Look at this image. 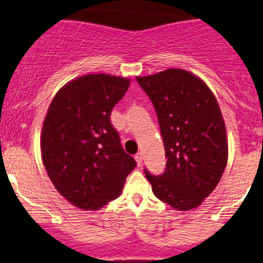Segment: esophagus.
<instances>
[{
  "instance_id": "1",
  "label": "esophagus",
  "mask_w": 263,
  "mask_h": 263,
  "mask_svg": "<svg viewBox=\"0 0 263 263\" xmlns=\"http://www.w3.org/2000/svg\"><path fill=\"white\" fill-rule=\"evenodd\" d=\"M135 159H136V162H137V166H142V164H143V154H142V153H138V154H136Z\"/></svg>"
}]
</instances>
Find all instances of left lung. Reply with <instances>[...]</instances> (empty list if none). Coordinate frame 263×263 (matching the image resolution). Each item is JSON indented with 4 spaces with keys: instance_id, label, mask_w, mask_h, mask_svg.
I'll return each mask as SVG.
<instances>
[{
    "instance_id": "obj_1",
    "label": "left lung",
    "mask_w": 263,
    "mask_h": 263,
    "mask_svg": "<svg viewBox=\"0 0 263 263\" xmlns=\"http://www.w3.org/2000/svg\"><path fill=\"white\" fill-rule=\"evenodd\" d=\"M158 115L165 156L164 174L144 170L154 195L176 210L201 205L218 184L228 160L221 109L208 85L183 69L136 78Z\"/></svg>"
}]
</instances>
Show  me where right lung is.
<instances>
[{"instance_id":"add662e5","label":"right lung","mask_w":263,"mask_h":263,"mask_svg":"<svg viewBox=\"0 0 263 263\" xmlns=\"http://www.w3.org/2000/svg\"><path fill=\"white\" fill-rule=\"evenodd\" d=\"M129 79L88 74L57 92L42 126L41 156L53 185L81 210H98L121 194L136 161L112 127V108Z\"/></svg>"}]
</instances>
